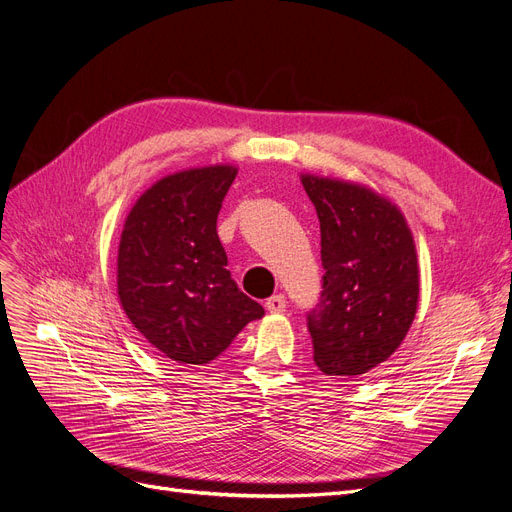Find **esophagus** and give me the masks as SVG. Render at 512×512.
<instances>
[{
    "instance_id": "1",
    "label": "esophagus",
    "mask_w": 512,
    "mask_h": 512,
    "mask_svg": "<svg viewBox=\"0 0 512 512\" xmlns=\"http://www.w3.org/2000/svg\"><path fill=\"white\" fill-rule=\"evenodd\" d=\"M266 308H268V312H272V314L285 312V308H287V297L282 295V293L272 295V297L266 301Z\"/></svg>"
}]
</instances>
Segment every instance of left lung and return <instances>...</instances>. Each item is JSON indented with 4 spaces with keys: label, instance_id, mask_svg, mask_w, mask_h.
<instances>
[{
    "label": "left lung",
    "instance_id": "8db88e82",
    "mask_svg": "<svg viewBox=\"0 0 512 512\" xmlns=\"http://www.w3.org/2000/svg\"><path fill=\"white\" fill-rule=\"evenodd\" d=\"M320 221L323 291L306 314L316 367L356 377L401 346L418 310L413 236L399 208L371 189L301 177Z\"/></svg>",
    "mask_w": 512,
    "mask_h": 512
}]
</instances>
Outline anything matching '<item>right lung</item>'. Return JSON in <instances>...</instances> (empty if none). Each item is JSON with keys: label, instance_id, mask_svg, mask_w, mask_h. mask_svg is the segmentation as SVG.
<instances>
[{"label": "right lung", "instance_id": "obj_1", "mask_svg": "<svg viewBox=\"0 0 512 512\" xmlns=\"http://www.w3.org/2000/svg\"><path fill=\"white\" fill-rule=\"evenodd\" d=\"M238 170L192 168L151 185L126 217L118 295L130 323L177 365H206L263 316L227 270L217 215Z\"/></svg>", "mask_w": 512, "mask_h": 512}]
</instances>
